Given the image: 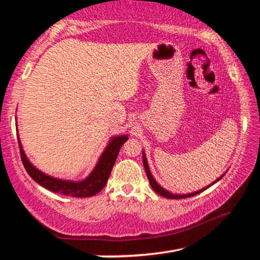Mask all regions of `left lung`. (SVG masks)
Returning a JSON list of instances; mask_svg holds the SVG:
<instances>
[{
	"instance_id": "1",
	"label": "left lung",
	"mask_w": 260,
	"mask_h": 260,
	"mask_svg": "<svg viewBox=\"0 0 260 260\" xmlns=\"http://www.w3.org/2000/svg\"><path fill=\"white\" fill-rule=\"evenodd\" d=\"M143 166H144V170H146V173H147V175H148L149 182H150V186H151V188L153 189V190H155V191L158 193V195H160V196H162V197H166V199H173V200L187 199V197L195 196V195H197V193H200V192H202L203 190H205L206 188H209L210 186H212L213 183L219 181V180L223 177V175H221V177H220V178L217 180V181H214L212 184H210L209 187H206V188H204V189H201V190H199V191H195V192H191V193H186V195H175V193H172V192L167 191L166 189L160 187L159 184H158V183L156 182V180L153 179V177H152L151 173H150V170H149V166H148V162H147V158H146V155H144V153H143Z\"/></svg>"
}]
</instances>
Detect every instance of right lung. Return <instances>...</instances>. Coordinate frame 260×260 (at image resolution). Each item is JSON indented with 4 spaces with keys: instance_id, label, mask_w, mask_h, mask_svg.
<instances>
[{
    "instance_id": "right-lung-1",
    "label": "right lung",
    "mask_w": 260,
    "mask_h": 260,
    "mask_svg": "<svg viewBox=\"0 0 260 260\" xmlns=\"http://www.w3.org/2000/svg\"><path fill=\"white\" fill-rule=\"evenodd\" d=\"M127 140H128V136L127 135H120L116 136V138H112L107 148H105V150L103 151L102 156L100 157L99 162L96 164L93 172L89 174V177L79 182L52 178L49 177V175L42 173L41 171H39L38 169H35V167L28 161L27 157L25 156V152L23 150V147H21L19 140L18 142L20 149V157L21 160H23L25 170L27 171L29 177L32 178L34 181H37L39 184H41L42 187L48 189V190L63 193V195L67 196L90 197L100 192L104 188L105 184H107L110 174H111L112 167L114 165V162H116L118 153H119L121 146Z\"/></svg>"
}]
</instances>
